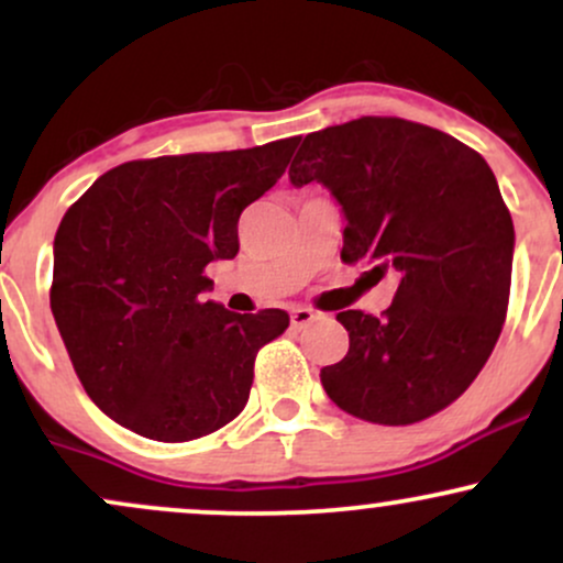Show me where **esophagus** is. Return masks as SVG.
Wrapping results in <instances>:
<instances>
[{"label":"esophagus","mask_w":563,"mask_h":563,"mask_svg":"<svg viewBox=\"0 0 563 563\" xmlns=\"http://www.w3.org/2000/svg\"><path fill=\"white\" fill-rule=\"evenodd\" d=\"M318 318H320V314L314 312V309L294 307V309H290V328H294V331H301V328H307L309 322H314Z\"/></svg>","instance_id":"1"}]
</instances>
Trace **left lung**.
<instances>
[{
  "label": "left lung",
  "mask_w": 563,
  "mask_h": 563,
  "mask_svg": "<svg viewBox=\"0 0 563 563\" xmlns=\"http://www.w3.org/2000/svg\"><path fill=\"white\" fill-rule=\"evenodd\" d=\"M288 179L320 183L339 200L341 260L399 280L380 318L335 314L349 352L320 371L328 397L384 426L455 402L493 354L508 309L516 235L487 161L439 129L365 115L307 134Z\"/></svg>",
  "instance_id": "left-lung-1"
}]
</instances>
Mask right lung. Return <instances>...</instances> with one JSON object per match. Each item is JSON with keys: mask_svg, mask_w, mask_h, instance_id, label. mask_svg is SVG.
I'll return each instance as SVG.
<instances>
[{"mask_svg": "<svg viewBox=\"0 0 563 563\" xmlns=\"http://www.w3.org/2000/svg\"><path fill=\"white\" fill-rule=\"evenodd\" d=\"M294 145L129 161L63 217L49 307L84 391L124 429L190 442L249 402L256 352L288 314L206 301V267L235 260L241 211L280 179Z\"/></svg>", "mask_w": 563, "mask_h": 563, "instance_id": "obj_1", "label": "right lung"}]
</instances>
